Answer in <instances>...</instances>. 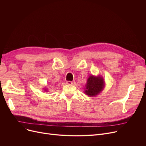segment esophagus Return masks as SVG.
I'll list each match as a JSON object with an SVG mask.
<instances>
[{"instance_id": "1", "label": "esophagus", "mask_w": 146, "mask_h": 146, "mask_svg": "<svg viewBox=\"0 0 146 146\" xmlns=\"http://www.w3.org/2000/svg\"><path fill=\"white\" fill-rule=\"evenodd\" d=\"M66 83L68 85H74L75 84V82H72V81H67L66 82Z\"/></svg>"}]
</instances>
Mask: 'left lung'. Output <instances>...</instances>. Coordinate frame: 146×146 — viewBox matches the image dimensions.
<instances>
[{
  "instance_id": "obj_1",
  "label": "left lung",
  "mask_w": 146,
  "mask_h": 146,
  "mask_svg": "<svg viewBox=\"0 0 146 146\" xmlns=\"http://www.w3.org/2000/svg\"><path fill=\"white\" fill-rule=\"evenodd\" d=\"M105 86V82L101 76H90L85 85V93L89 96H95L100 94Z\"/></svg>"
}]
</instances>
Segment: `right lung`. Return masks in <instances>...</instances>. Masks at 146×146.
Instances as JSON below:
<instances>
[{
    "label": "right lung",
    "instance_id": "right-lung-1",
    "mask_svg": "<svg viewBox=\"0 0 146 146\" xmlns=\"http://www.w3.org/2000/svg\"><path fill=\"white\" fill-rule=\"evenodd\" d=\"M44 90H45V91H48L47 89H44Z\"/></svg>",
    "mask_w": 146,
    "mask_h": 146
}]
</instances>
